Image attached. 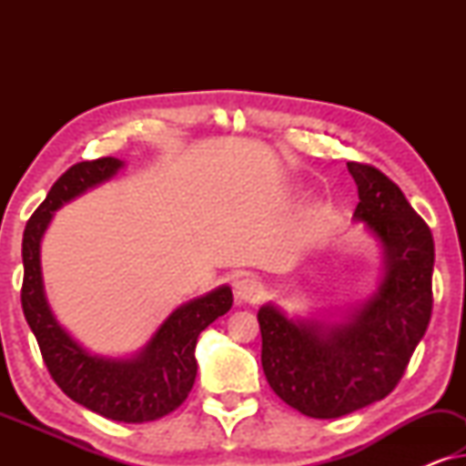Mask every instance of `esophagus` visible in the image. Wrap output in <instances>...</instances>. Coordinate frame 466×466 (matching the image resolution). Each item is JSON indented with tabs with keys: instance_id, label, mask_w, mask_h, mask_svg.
I'll return each instance as SVG.
<instances>
[{
	"instance_id": "1",
	"label": "esophagus",
	"mask_w": 466,
	"mask_h": 466,
	"mask_svg": "<svg viewBox=\"0 0 466 466\" xmlns=\"http://www.w3.org/2000/svg\"><path fill=\"white\" fill-rule=\"evenodd\" d=\"M260 295H263V284L258 282L257 278L244 276L235 282V297L244 303H254L258 301Z\"/></svg>"
}]
</instances>
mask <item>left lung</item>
Returning a JSON list of instances; mask_svg holds the SVG:
<instances>
[{"label":"left lung","mask_w":466,"mask_h":466,"mask_svg":"<svg viewBox=\"0 0 466 466\" xmlns=\"http://www.w3.org/2000/svg\"><path fill=\"white\" fill-rule=\"evenodd\" d=\"M359 187L354 220L384 248V278L343 322L290 320L258 309L260 362L273 392L309 418H341L388 397L403 378L432 311L435 241L403 190L380 169L348 163Z\"/></svg>","instance_id":"1"}]
</instances>
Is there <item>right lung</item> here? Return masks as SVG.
<instances>
[{
	"label": "right lung",
	"instance_id": "1",
	"mask_svg": "<svg viewBox=\"0 0 466 466\" xmlns=\"http://www.w3.org/2000/svg\"><path fill=\"white\" fill-rule=\"evenodd\" d=\"M114 157L82 161L69 167L31 214L23 233L21 303L34 330L50 378L69 399L116 422H150L177 410L195 384L197 337L233 305V292L220 286L208 295L180 305L169 314L152 339L131 359H106L86 352L56 322L44 295L40 241L53 214L88 188L110 180L123 167Z\"/></svg>",
	"mask_w": 466,
	"mask_h": 466
}]
</instances>
